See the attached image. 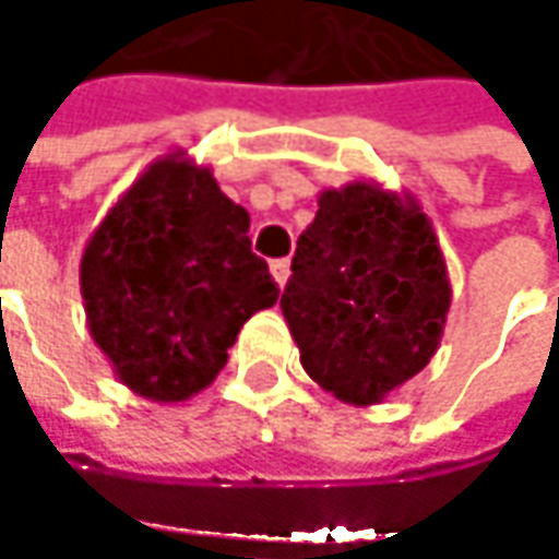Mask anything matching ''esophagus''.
<instances>
[{
  "instance_id": "1",
  "label": "esophagus",
  "mask_w": 559,
  "mask_h": 559,
  "mask_svg": "<svg viewBox=\"0 0 559 559\" xmlns=\"http://www.w3.org/2000/svg\"><path fill=\"white\" fill-rule=\"evenodd\" d=\"M272 278L278 281V287L287 284V278H290V262H287V259H275V262H272Z\"/></svg>"
}]
</instances>
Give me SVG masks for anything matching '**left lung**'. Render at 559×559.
Here are the masks:
<instances>
[{"instance_id":"obj_1","label":"left lung","mask_w":559,"mask_h":559,"mask_svg":"<svg viewBox=\"0 0 559 559\" xmlns=\"http://www.w3.org/2000/svg\"><path fill=\"white\" fill-rule=\"evenodd\" d=\"M281 310L300 366L346 404H379L440 346L450 278L430 219L379 183L320 193Z\"/></svg>"}]
</instances>
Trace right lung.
Instances as JSON below:
<instances>
[{
    "label": "right lung",
    "instance_id": "1",
    "mask_svg": "<svg viewBox=\"0 0 559 559\" xmlns=\"http://www.w3.org/2000/svg\"><path fill=\"white\" fill-rule=\"evenodd\" d=\"M90 336L142 397L187 401L226 366L242 323L278 300L249 213L180 152L155 162L83 249Z\"/></svg>",
    "mask_w": 559,
    "mask_h": 559
}]
</instances>
